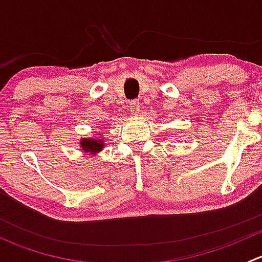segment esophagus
<instances>
[{"label":"esophagus","instance_id":"esophagus-1","mask_svg":"<svg viewBox=\"0 0 262 262\" xmlns=\"http://www.w3.org/2000/svg\"><path fill=\"white\" fill-rule=\"evenodd\" d=\"M139 110H141V102H139V100H133L130 102V106H129V112L133 115H138Z\"/></svg>","mask_w":262,"mask_h":262}]
</instances>
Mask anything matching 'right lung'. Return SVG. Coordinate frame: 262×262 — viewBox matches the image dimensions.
Returning <instances> with one entry per match:
<instances>
[{"instance_id": "right-lung-1", "label": "right lung", "mask_w": 262, "mask_h": 262, "mask_svg": "<svg viewBox=\"0 0 262 262\" xmlns=\"http://www.w3.org/2000/svg\"><path fill=\"white\" fill-rule=\"evenodd\" d=\"M82 149L84 152H99V150L102 149L104 144H102V141H97V139H82L80 142Z\"/></svg>"}]
</instances>
